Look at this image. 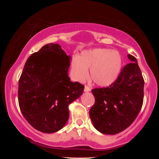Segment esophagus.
I'll return each instance as SVG.
<instances>
[{"label": "esophagus", "mask_w": 159, "mask_h": 159, "mask_svg": "<svg viewBox=\"0 0 159 159\" xmlns=\"http://www.w3.org/2000/svg\"><path fill=\"white\" fill-rule=\"evenodd\" d=\"M84 91H85V92H89V91H90V87H88V85H85Z\"/></svg>", "instance_id": "34e87169"}]
</instances>
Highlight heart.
<instances>
[{"label": "heart", "instance_id": "1", "mask_svg": "<svg viewBox=\"0 0 159 159\" xmlns=\"http://www.w3.org/2000/svg\"><path fill=\"white\" fill-rule=\"evenodd\" d=\"M121 66L119 52L107 48L84 51L79 58H74L71 63L72 72L78 80L83 81L87 79L88 69H90L91 79L101 87L111 85L116 80Z\"/></svg>", "mask_w": 159, "mask_h": 159}]
</instances>
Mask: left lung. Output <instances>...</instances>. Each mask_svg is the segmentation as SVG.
<instances>
[{"label": "left lung", "instance_id": "left-lung-1", "mask_svg": "<svg viewBox=\"0 0 159 159\" xmlns=\"http://www.w3.org/2000/svg\"><path fill=\"white\" fill-rule=\"evenodd\" d=\"M131 62L122 69L109 87L95 88V102L89 114L94 127L100 133L116 134L125 130L138 116L144 99V80L138 61L128 55Z\"/></svg>", "mask_w": 159, "mask_h": 159}]
</instances>
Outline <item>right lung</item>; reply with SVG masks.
<instances>
[{
	"mask_svg": "<svg viewBox=\"0 0 159 159\" xmlns=\"http://www.w3.org/2000/svg\"><path fill=\"white\" fill-rule=\"evenodd\" d=\"M70 61L60 45L49 43L32 54L24 66L19 105L29 124L42 133L61 130L68 120L69 105L83 94L84 85L70 80Z\"/></svg>",
	"mask_w": 159,
	"mask_h": 159,
	"instance_id": "add662e5",
	"label": "right lung"
}]
</instances>
